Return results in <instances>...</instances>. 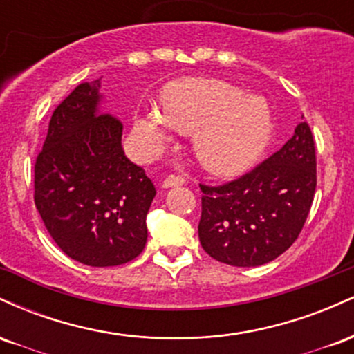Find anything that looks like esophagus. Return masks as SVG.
Here are the masks:
<instances>
[{
  "instance_id": "obj_1",
  "label": "esophagus",
  "mask_w": 354,
  "mask_h": 354,
  "mask_svg": "<svg viewBox=\"0 0 354 354\" xmlns=\"http://www.w3.org/2000/svg\"><path fill=\"white\" fill-rule=\"evenodd\" d=\"M183 185H185V180H183L181 176H176V174H169V176H166L163 183H161L163 188H173V186H183Z\"/></svg>"
}]
</instances>
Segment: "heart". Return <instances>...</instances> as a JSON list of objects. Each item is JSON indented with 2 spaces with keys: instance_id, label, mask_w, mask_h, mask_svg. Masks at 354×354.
<instances>
[{
  "instance_id": "obj_1",
  "label": "heart",
  "mask_w": 354,
  "mask_h": 354,
  "mask_svg": "<svg viewBox=\"0 0 354 354\" xmlns=\"http://www.w3.org/2000/svg\"><path fill=\"white\" fill-rule=\"evenodd\" d=\"M265 98L218 80L181 81L166 89L163 111L148 108L136 120L146 149L156 153L169 141V128L194 131L198 160L216 174H234L253 165L271 135Z\"/></svg>"
}]
</instances>
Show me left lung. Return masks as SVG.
Returning a JSON list of instances; mask_svg holds the SVG:
<instances>
[{
    "mask_svg": "<svg viewBox=\"0 0 354 354\" xmlns=\"http://www.w3.org/2000/svg\"><path fill=\"white\" fill-rule=\"evenodd\" d=\"M203 250L238 268L261 266L301 233L316 189L315 140L306 121L283 148L221 186L200 185Z\"/></svg>",
    "mask_w": 354,
    "mask_h": 354,
    "instance_id": "1",
    "label": "left lung"
}]
</instances>
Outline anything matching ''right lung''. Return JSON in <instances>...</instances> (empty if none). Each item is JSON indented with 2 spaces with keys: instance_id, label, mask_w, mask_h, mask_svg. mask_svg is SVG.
Returning <instances> with one entry per match:
<instances>
[{
  "instance_id": "right-lung-1",
  "label": "right lung",
  "mask_w": 354,
  "mask_h": 354,
  "mask_svg": "<svg viewBox=\"0 0 354 354\" xmlns=\"http://www.w3.org/2000/svg\"><path fill=\"white\" fill-rule=\"evenodd\" d=\"M100 88L101 80L81 83L53 113L35 165V205L64 254L104 268L143 251L156 189L126 158L121 121L100 113Z\"/></svg>"
}]
</instances>
